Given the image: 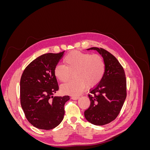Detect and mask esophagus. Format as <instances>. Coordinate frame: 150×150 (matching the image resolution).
Returning a JSON list of instances; mask_svg holds the SVG:
<instances>
[{
    "instance_id": "esophagus-1",
    "label": "esophagus",
    "mask_w": 150,
    "mask_h": 150,
    "mask_svg": "<svg viewBox=\"0 0 150 150\" xmlns=\"http://www.w3.org/2000/svg\"><path fill=\"white\" fill-rule=\"evenodd\" d=\"M79 98V96H72L71 99H73V100H77V99H78Z\"/></svg>"
}]
</instances>
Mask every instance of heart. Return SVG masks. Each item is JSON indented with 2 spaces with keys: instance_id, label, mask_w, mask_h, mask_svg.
Wrapping results in <instances>:
<instances>
[{
  "instance_id": "b5f03b06",
  "label": "heart",
  "mask_w": 150,
  "mask_h": 150,
  "mask_svg": "<svg viewBox=\"0 0 150 150\" xmlns=\"http://www.w3.org/2000/svg\"><path fill=\"white\" fill-rule=\"evenodd\" d=\"M64 64H58L54 69L56 78L61 82L69 80L73 74L76 79L61 86L63 93L78 95L86 86L91 88L98 84L105 72V62L98 54L74 51L64 59Z\"/></svg>"
}]
</instances>
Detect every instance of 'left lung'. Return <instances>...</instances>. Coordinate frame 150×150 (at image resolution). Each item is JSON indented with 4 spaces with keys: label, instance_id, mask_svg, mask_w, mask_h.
I'll return each instance as SVG.
<instances>
[{
    "label": "left lung",
    "instance_id": "obj_1",
    "mask_svg": "<svg viewBox=\"0 0 150 150\" xmlns=\"http://www.w3.org/2000/svg\"><path fill=\"white\" fill-rule=\"evenodd\" d=\"M102 56L105 72L102 79L88 95L90 106L84 111L86 119L94 125L102 126L115 120L126 98V81L123 68L117 59L106 50L91 47Z\"/></svg>",
    "mask_w": 150,
    "mask_h": 150
}]
</instances>
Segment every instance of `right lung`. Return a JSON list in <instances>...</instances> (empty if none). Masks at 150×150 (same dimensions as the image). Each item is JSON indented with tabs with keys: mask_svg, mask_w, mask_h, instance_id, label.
Segmentation results:
<instances>
[{
	"mask_svg": "<svg viewBox=\"0 0 150 150\" xmlns=\"http://www.w3.org/2000/svg\"><path fill=\"white\" fill-rule=\"evenodd\" d=\"M64 52L40 56L25 67L22 74L21 106L26 118L37 128L53 129L64 118V104L70 98L53 94L59 89L54 69Z\"/></svg>",
	"mask_w": 150,
	"mask_h": 150,
	"instance_id": "1",
	"label": "right lung"
}]
</instances>
